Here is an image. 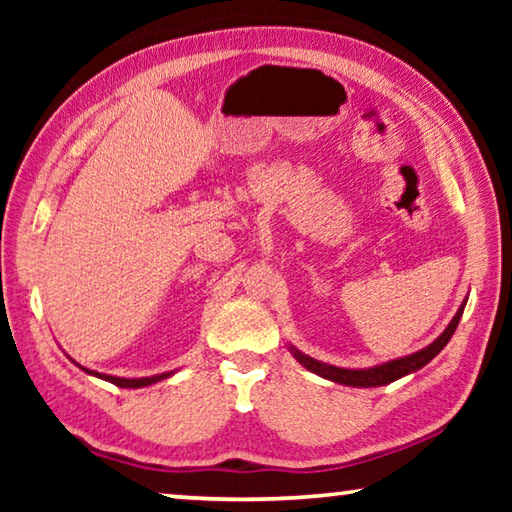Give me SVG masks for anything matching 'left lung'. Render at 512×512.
<instances>
[{
  "instance_id": "1",
  "label": "left lung",
  "mask_w": 512,
  "mask_h": 512,
  "mask_svg": "<svg viewBox=\"0 0 512 512\" xmlns=\"http://www.w3.org/2000/svg\"><path fill=\"white\" fill-rule=\"evenodd\" d=\"M465 305H467V298L463 300V305L458 307L454 318L449 320L445 332L440 334L436 341L429 343L427 348H422L413 354H406V357H400V359L379 363V366H372V368H339V366H332V363H323L314 357H309V354L300 352L298 348H293V345H289V350L293 354V359H296L302 368H307L309 372H314V375H318V377L334 381V384L354 386V388L386 386V384H391V381H397L406 375H411V372H415V370L424 368L440 350L445 348L449 339H452V334L456 332L458 323H461Z\"/></svg>"
}]
</instances>
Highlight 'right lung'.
<instances>
[{"mask_svg": "<svg viewBox=\"0 0 512 512\" xmlns=\"http://www.w3.org/2000/svg\"><path fill=\"white\" fill-rule=\"evenodd\" d=\"M72 359V357H69ZM72 363H76L74 359H72ZM76 366H79V363H76ZM83 372H88V375H92V377H99V379H103V381H110V384H115V386H119V388H144V386H151V384H158V381H162V379H169L173 372L176 370H169V372H160V375H151V377H137V379H128V377H115V375H103V372H97V370H90V368H83V366H79Z\"/></svg>", "mask_w": 512, "mask_h": 512, "instance_id": "1", "label": "right lung"}]
</instances>
